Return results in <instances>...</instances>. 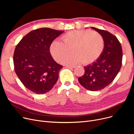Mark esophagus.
I'll return each mask as SVG.
<instances>
[{
	"mask_svg": "<svg viewBox=\"0 0 134 134\" xmlns=\"http://www.w3.org/2000/svg\"><path fill=\"white\" fill-rule=\"evenodd\" d=\"M67 67L68 68H75V67L74 66H67Z\"/></svg>",
	"mask_w": 134,
	"mask_h": 134,
	"instance_id": "34e87169",
	"label": "esophagus"
}]
</instances>
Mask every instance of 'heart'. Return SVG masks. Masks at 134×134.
Returning a JSON list of instances; mask_svg holds the SVG:
<instances>
[{"instance_id": "obj_1", "label": "heart", "mask_w": 134, "mask_h": 134, "mask_svg": "<svg viewBox=\"0 0 134 134\" xmlns=\"http://www.w3.org/2000/svg\"><path fill=\"white\" fill-rule=\"evenodd\" d=\"M61 41H54L50 46V52L56 61L66 65H75L82 62L91 64L100 57L104 48L102 35L90 30H73L67 32ZM71 48L72 53L62 58Z\"/></svg>"}]
</instances>
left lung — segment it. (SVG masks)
I'll use <instances>...</instances> for the list:
<instances>
[{"label": "left lung", "mask_w": 134, "mask_h": 134, "mask_svg": "<svg viewBox=\"0 0 134 134\" xmlns=\"http://www.w3.org/2000/svg\"><path fill=\"white\" fill-rule=\"evenodd\" d=\"M100 34L104 41V48L96 61L84 67L85 73L78 78L84 88L91 91L103 89L114 80L120 71L122 49L117 38L108 31L91 27Z\"/></svg>", "instance_id": "left-lung-1"}]
</instances>
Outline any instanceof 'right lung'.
<instances>
[{"label": "right lung", "mask_w": 134, "mask_h": 134, "mask_svg": "<svg viewBox=\"0 0 134 134\" xmlns=\"http://www.w3.org/2000/svg\"><path fill=\"white\" fill-rule=\"evenodd\" d=\"M63 32L47 27L32 30L15 48V72L24 86L35 93L48 92L59 79L62 66L54 60L49 49L53 41Z\"/></svg>", "instance_id": "add662e5"}]
</instances>
